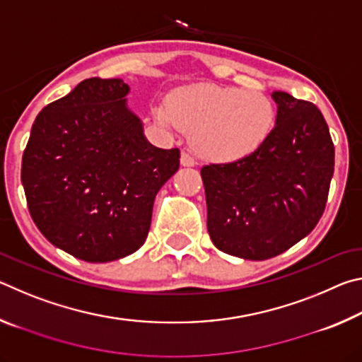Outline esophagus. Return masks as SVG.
<instances>
[{"mask_svg": "<svg viewBox=\"0 0 362 362\" xmlns=\"http://www.w3.org/2000/svg\"><path fill=\"white\" fill-rule=\"evenodd\" d=\"M180 164H182L183 168H193L194 164H196V161H194V158L192 155H188V153H182Z\"/></svg>", "mask_w": 362, "mask_h": 362, "instance_id": "34e87169", "label": "esophagus"}]
</instances>
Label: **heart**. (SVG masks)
<instances>
[{"instance_id": "heart-1", "label": "heart", "mask_w": 362, "mask_h": 362, "mask_svg": "<svg viewBox=\"0 0 362 362\" xmlns=\"http://www.w3.org/2000/svg\"><path fill=\"white\" fill-rule=\"evenodd\" d=\"M156 118L170 129L189 134L194 151L212 163H235L252 155L274 124L272 100L257 90L199 84L158 107Z\"/></svg>"}]
</instances>
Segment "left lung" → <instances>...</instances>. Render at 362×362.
I'll return each mask as SVG.
<instances>
[{"instance_id":"obj_1","label":"left lung","mask_w":362,"mask_h":362,"mask_svg":"<svg viewBox=\"0 0 362 362\" xmlns=\"http://www.w3.org/2000/svg\"><path fill=\"white\" fill-rule=\"evenodd\" d=\"M272 97L276 124L260 148L201 169L214 246L247 260L272 259L310 235L334 175V144L320 108L281 90Z\"/></svg>"}]
</instances>
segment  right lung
<instances>
[{
    "label": "right lung",
    "mask_w": 362,
    "mask_h": 362,
    "mask_svg": "<svg viewBox=\"0 0 362 362\" xmlns=\"http://www.w3.org/2000/svg\"><path fill=\"white\" fill-rule=\"evenodd\" d=\"M129 86L89 78L36 116L22 156L30 216L76 259H122L148 236L153 203L179 170V148L153 146L127 108Z\"/></svg>",
    "instance_id": "1"
}]
</instances>
